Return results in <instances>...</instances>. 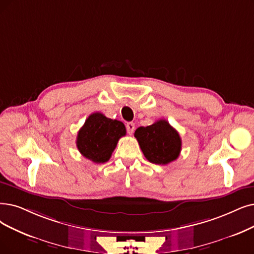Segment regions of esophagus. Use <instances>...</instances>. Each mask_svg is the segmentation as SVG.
Segmentation results:
<instances>
[{
  "mask_svg": "<svg viewBox=\"0 0 254 254\" xmlns=\"http://www.w3.org/2000/svg\"><path fill=\"white\" fill-rule=\"evenodd\" d=\"M126 129H127V132H128V134H132L133 133V131H134V129H135V125H134V123H132V122H129V123H127L126 124Z\"/></svg>",
  "mask_w": 254,
  "mask_h": 254,
  "instance_id": "esophagus-1",
  "label": "esophagus"
}]
</instances>
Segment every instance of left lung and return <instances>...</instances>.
<instances>
[{"mask_svg": "<svg viewBox=\"0 0 254 254\" xmlns=\"http://www.w3.org/2000/svg\"><path fill=\"white\" fill-rule=\"evenodd\" d=\"M134 136L145 157L152 164L168 165L180 154V135L166 120H158L147 127H138Z\"/></svg>", "mask_w": 254, "mask_h": 254, "instance_id": "1", "label": "left lung"}]
</instances>
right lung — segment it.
Returning <instances> with one entry per match:
<instances>
[{
    "label": "right lung",
    "instance_id": "1",
    "mask_svg": "<svg viewBox=\"0 0 254 254\" xmlns=\"http://www.w3.org/2000/svg\"><path fill=\"white\" fill-rule=\"evenodd\" d=\"M126 134L125 125L100 113L90 115L77 135V148L85 158L96 164L109 160L119 139Z\"/></svg>",
    "mask_w": 254,
    "mask_h": 254
}]
</instances>
